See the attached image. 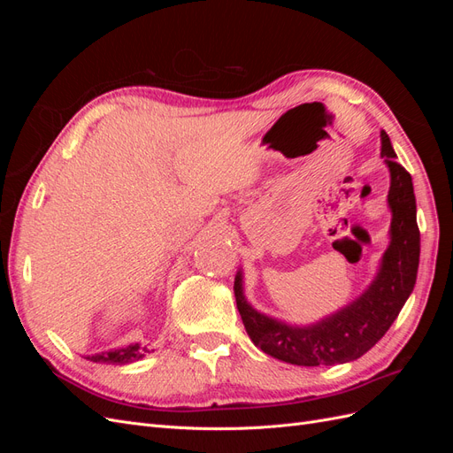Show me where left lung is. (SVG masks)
Masks as SVG:
<instances>
[{"label": "left lung", "instance_id": "obj_1", "mask_svg": "<svg viewBox=\"0 0 453 453\" xmlns=\"http://www.w3.org/2000/svg\"><path fill=\"white\" fill-rule=\"evenodd\" d=\"M380 135L381 158L391 175L389 245L376 278L361 296L318 323L287 325L257 311L248 303L243 296L242 272L236 273L234 295L245 331L253 344L273 359L298 366H331L359 359L389 331L414 291L419 266V228L412 175L396 162L389 135L383 130Z\"/></svg>", "mask_w": 453, "mask_h": 453}]
</instances>
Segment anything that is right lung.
Wrapping results in <instances>:
<instances>
[{
  "mask_svg": "<svg viewBox=\"0 0 453 453\" xmlns=\"http://www.w3.org/2000/svg\"><path fill=\"white\" fill-rule=\"evenodd\" d=\"M149 353L147 348H142L140 344H130L127 348L120 349H111L105 353H96V355H88V361L92 363H107V365H128L134 361L143 359L145 355Z\"/></svg>",
  "mask_w": 453,
  "mask_h": 453,
  "instance_id": "1",
  "label": "right lung"
}]
</instances>
